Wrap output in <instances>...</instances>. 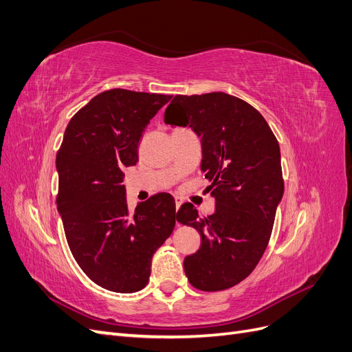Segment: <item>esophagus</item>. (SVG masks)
I'll return each mask as SVG.
<instances>
[{"label": "esophagus", "mask_w": 352, "mask_h": 352, "mask_svg": "<svg viewBox=\"0 0 352 352\" xmlns=\"http://www.w3.org/2000/svg\"><path fill=\"white\" fill-rule=\"evenodd\" d=\"M175 202H176V210H179V207L182 206V202H184V199L180 198V197H175Z\"/></svg>", "instance_id": "34e87169"}]
</instances>
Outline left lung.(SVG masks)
<instances>
[{"instance_id": "obj_1", "label": "left lung", "mask_w": 352, "mask_h": 352, "mask_svg": "<svg viewBox=\"0 0 352 352\" xmlns=\"http://www.w3.org/2000/svg\"><path fill=\"white\" fill-rule=\"evenodd\" d=\"M164 122L201 138V170L216 199L207 217L189 202L177 211V221L201 235L184 261L188 280L199 291L228 289L248 278L269 245L283 195L279 142L251 104L225 92L176 95Z\"/></svg>"}]
</instances>
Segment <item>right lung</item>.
<instances>
[{
	"mask_svg": "<svg viewBox=\"0 0 352 352\" xmlns=\"http://www.w3.org/2000/svg\"><path fill=\"white\" fill-rule=\"evenodd\" d=\"M170 98L104 91L72 117L63 136L57 208L74 260L104 289L132 294L145 287L154 252L175 229L172 195L155 194L131 211L123 185L144 129Z\"/></svg>",
	"mask_w": 352,
	"mask_h": 352,
	"instance_id": "add662e5",
	"label": "right lung"
}]
</instances>
